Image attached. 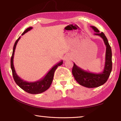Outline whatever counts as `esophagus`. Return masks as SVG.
Returning a JSON list of instances; mask_svg holds the SVG:
<instances>
[{
  "label": "esophagus",
  "mask_w": 121,
  "mask_h": 121,
  "mask_svg": "<svg viewBox=\"0 0 121 121\" xmlns=\"http://www.w3.org/2000/svg\"><path fill=\"white\" fill-rule=\"evenodd\" d=\"M71 59V56L70 55H66L65 58H64V59L65 60H70V59Z\"/></svg>",
  "instance_id": "esophagus-1"
}]
</instances>
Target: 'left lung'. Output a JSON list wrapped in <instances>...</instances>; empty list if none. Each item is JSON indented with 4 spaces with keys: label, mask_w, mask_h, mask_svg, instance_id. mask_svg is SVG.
<instances>
[{
    "label": "left lung",
    "mask_w": 121,
    "mask_h": 121,
    "mask_svg": "<svg viewBox=\"0 0 121 121\" xmlns=\"http://www.w3.org/2000/svg\"><path fill=\"white\" fill-rule=\"evenodd\" d=\"M96 32L95 35L99 36L103 39L106 46L105 65L103 71L100 73L89 72L82 69L74 63L72 69V74L74 78L81 85L87 88H95L104 85L107 81L111 72L112 68V50L108 40L103 32L99 33L97 27L91 26Z\"/></svg>",
    "instance_id": "obj_1"
}]
</instances>
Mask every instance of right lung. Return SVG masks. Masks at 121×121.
<instances>
[{"label": "right lung", "mask_w": 121, "mask_h": 121, "mask_svg": "<svg viewBox=\"0 0 121 121\" xmlns=\"http://www.w3.org/2000/svg\"><path fill=\"white\" fill-rule=\"evenodd\" d=\"M32 29V27L27 28L22 33V35H23L24 34L27 33L28 31H30ZM20 38L21 37L20 36L14 43L13 48L12 55L11 58V68L12 72V75L13 77V79L15 83L20 88L22 89L23 91L28 92V93L31 94H38L42 93V92L47 91L50 87L52 82L55 72L56 69H57L58 66L62 65L63 60H61L60 62H58L57 64L54 65L47 73V74L44 77H43L42 78L39 79V80L34 82H29L24 81L23 79H21L17 75L13 65V58L15 49V48H16L18 41L19 40Z\"/></svg>", "instance_id": "right-lung-1"}]
</instances>
